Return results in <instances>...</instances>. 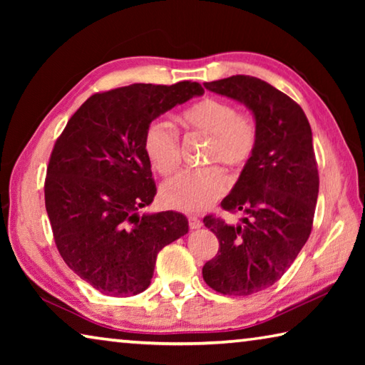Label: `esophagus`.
<instances>
[{
  "label": "esophagus",
  "mask_w": 365,
  "mask_h": 365,
  "mask_svg": "<svg viewBox=\"0 0 365 365\" xmlns=\"http://www.w3.org/2000/svg\"><path fill=\"white\" fill-rule=\"evenodd\" d=\"M188 225H190L191 230H196V228H201L202 227V222L197 219V217H195V215H190V217H188Z\"/></svg>",
  "instance_id": "obj_1"
}]
</instances>
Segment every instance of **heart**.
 Instances as JSON below:
<instances>
[{
    "label": "heart",
    "instance_id": "1",
    "mask_svg": "<svg viewBox=\"0 0 365 365\" xmlns=\"http://www.w3.org/2000/svg\"><path fill=\"white\" fill-rule=\"evenodd\" d=\"M180 125L188 132L209 137L205 153L207 164H224L232 169H243L252 159L259 141L256 117L237 110L232 103L205 98L185 109ZM145 153L153 169L168 177L180 164V137L174 125L165 120H153L145 133ZM230 187V178L220 165L187 169L164 185L163 202L183 212H201L220 200Z\"/></svg>",
    "mask_w": 365,
    "mask_h": 365
}]
</instances>
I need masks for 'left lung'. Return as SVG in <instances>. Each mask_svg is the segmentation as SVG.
Listing matches in <instances>:
<instances>
[{
  "mask_svg": "<svg viewBox=\"0 0 365 365\" xmlns=\"http://www.w3.org/2000/svg\"><path fill=\"white\" fill-rule=\"evenodd\" d=\"M205 86L245 103L259 125L255 156L220 202L245 217L238 225L202 219L219 240L202 279L217 293L248 296L280 280L311 235L319 195L312 132L299 104L261 78L232 76Z\"/></svg>",
  "mask_w": 365,
  "mask_h": 365,
  "instance_id": "1",
  "label": "left lung"
}]
</instances>
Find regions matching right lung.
Listing matches in <instances>:
<instances>
[{
    "mask_svg": "<svg viewBox=\"0 0 365 365\" xmlns=\"http://www.w3.org/2000/svg\"><path fill=\"white\" fill-rule=\"evenodd\" d=\"M202 93L188 80L98 91L54 143L45 178L54 243L64 262L103 294L145 292L158 252L188 232L180 212L138 215L158 191L143 141L158 115Z\"/></svg>",
    "mask_w": 365,
    "mask_h": 365,
    "instance_id": "right-lung-1",
    "label": "right lung"
}]
</instances>
